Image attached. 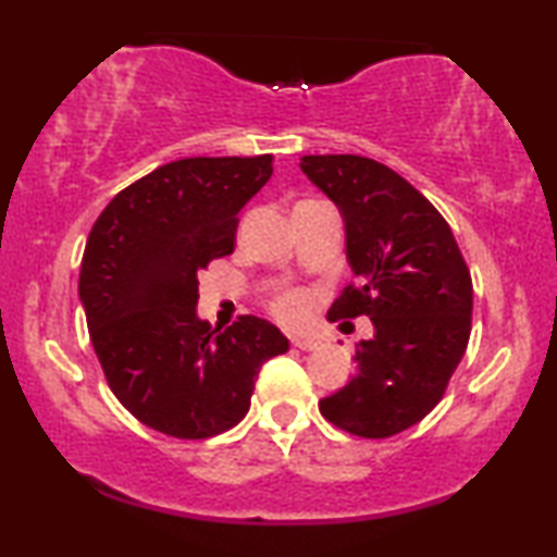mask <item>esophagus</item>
Listing matches in <instances>:
<instances>
[{
	"label": "esophagus",
	"instance_id": "obj_1",
	"mask_svg": "<svg viewBox=\"0 0 557 557\" xmlns=\"http://www.w3.org/2000/svg\"><path fill=\"white\" fill-rule=\"evenodd\" d=\"M292 345L299 347V349H317L319 345H322V342H319L317 337H311V334H294Z\"/></svg>",
	"mask_w": 557,
	"mask_h": 557
}]
</instances>
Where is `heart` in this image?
Here are the masks:
<instances>
[{
    "label": "heart",
    "instance_id": "1",
    "mask_svg": "<svg viewBox=\"0 0 557 557\" xmlns=\"http://www.w3.org/2000/svg\"><path fill=\"white\" fill-rule=\"evenodd\" d=\"M273 311L284 319V322H301L304 317H307L309 311V299L307 294L301 292H286L276 296V301H273Z\"/></svg>",
    "mask_w": 557,
    "mask_h": 557
}]
</instances>
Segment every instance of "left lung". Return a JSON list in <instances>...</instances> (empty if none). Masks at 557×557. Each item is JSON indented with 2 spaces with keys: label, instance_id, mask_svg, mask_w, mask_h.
Masks as SVG:
<instances>
[{
  "label": "left lung",
  "instance_id": "1",
  "mask_svg": "<svg viewBox=\"0 0 557 557\" xmlns=\"http://www.w3.org/2000/svg\"><path fill=\"white\" fill-rule=\"evenodd\" d=\"M299 166L337 205L357 278L330 319L368 314L375 326L357 345L352 380L319 410L355 436H395L436 408L467 352V261L441 212L391 166L357 154H309Z\"/></svg>",
  "mask_w": 557,
  "mask_h": 557
}]
</instances>
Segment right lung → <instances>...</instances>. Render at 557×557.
<instances>
[{
    "label": "right lung",
    "instance_id": "add662e5",
    "mask_svg": "<svg viewBox=\"0 0 557 557\" xmlns=\"http://www.w3.org/2000/svg\"><path fill=\"white\" fill-rule=\"evenodd\" d=\"M273 174V157H189L113 197L88 235L78 294L113 395L144 425L210 438L250 408L261 364L284 355L278 326L197 317V273L231 256L238 212Z\"/></svg>",
    "mask_w": 557,
    "mask_h": 557
}]
</instances>
